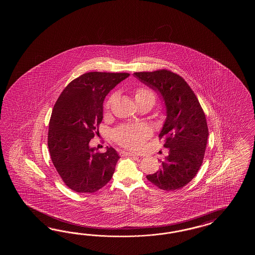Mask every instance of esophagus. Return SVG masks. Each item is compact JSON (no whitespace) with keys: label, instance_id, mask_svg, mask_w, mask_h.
Listing matches in <instances>:
<instances>
[{"label":"esophagus","instance_id":"esophagus-1","mask_svg":"<svg viewBox=\"0 0 255 255\" xmlns=\"http://www.w3.org/2000/svg\"><path fill=\"white\" fill-rule=\"evenodd\" d=\"M121 154H122L123 156H129V157H138L136 154H134V153H130V152L128 151H121Z\"/></svg>","mask_w":255,"mask_h":255}]
</instances>
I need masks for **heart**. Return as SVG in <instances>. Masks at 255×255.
Listing matches in <instances>:
<instances>
[{
  "instance_id": "1",
  "label": "heart",
  "mask_w": 255,
  "mask_h": 255,
  "mask_svg": "<svg viewBox=\"0 0 255 255\" xmlns=\"http://www.w3.org/2000/svg\"><path fill=\"white\" fill-rule=\"evenodd\" d=\"M116 94H111L105 103V109H109L116 98ZM136 102L151 99L155 103V94L150 89L138 87L135 90ZM113 137L121 146L130 149H138L144 140L150 135V129L146 125H122L113 131Z\"/></svg>"
}]
</instances>
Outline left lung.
<instances>
[{
  "label": "left lung",
  "instance_id": "8db88e82",
  "mask_svg": "<svg viewBox=\"0 0 255 255\" xmlns=\"http://www.w3.org/2000/svg\"><path fill=\"white\" fill-rule=\"evenodd\" d=\"M134 76L161 95L167 119L159 134L168 155L156 173L146 179L160 190L183 188L198 173L203 161L209 130L195 94L184 79L167 69L135 72Z\"/></svg>",
  "mask_w": 255,
  "mask_h": 255
}]
</instances>
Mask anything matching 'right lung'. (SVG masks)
<instances>
[{
  "mask_svg": "<svg viewBox=\"0 0 255 255\" xmlns=\"http://www.w3.org/2000/svg\"><path fill=\"white\" fill-rule=\"evenodd\" d=\"M128 73L89 72L71 81L55 102L49 122V152L71 190L96 192L108 184L120 156L112 146L98 152L89 142L103 120L106 96Z\"/></svg>",
  "mask_w": 255,
  "mask_h": 255,
  "instance_id": "1",
  "label": "right lung"
}]
</instances>
